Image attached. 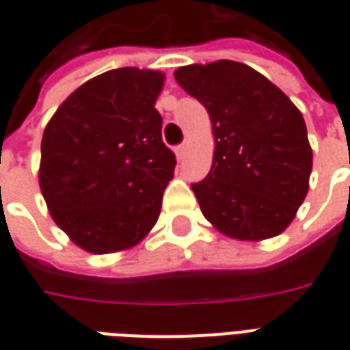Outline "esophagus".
I'll return each instance as SVG.
<instances>
[{"label":"esophagus","instance_id":"34e87169","mask_svg":"<svg viewBox=\"0 0 350 350\" xmlns=\"http://www.w3.org/2000/svg\"><path fill=\"white\" fill-rule=\"evenodd\" d=\"M185 152H187V144H185V142H183V144H180V146H176V148H174L176 157H178L180 161L185 157Z\"/></svg>","mask_w":350,"mask_h":350}]
</instances>
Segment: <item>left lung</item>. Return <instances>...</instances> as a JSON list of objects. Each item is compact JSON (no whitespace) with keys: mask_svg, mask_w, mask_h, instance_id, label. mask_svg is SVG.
<instances>
[{"mask_svg":"<svg viewBox=\"0 0 350 350\" xmlns=\"http://www.w3.org/2000/svg\"><path fill=\"white\" fill-rule=\"evenodd\" d=\"M174 79L212 120V168L191 185L206 219L236 240L281 234L308 195L313 165L300 110L264 75L238 62L187 65Z\"/></svg>","mask_w":350,"mask_h":350,"instance_id":"1","label":"left lung"}]
</instances>
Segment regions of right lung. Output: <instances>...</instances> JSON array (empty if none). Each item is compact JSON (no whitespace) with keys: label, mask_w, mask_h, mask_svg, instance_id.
Instances as JSON below:
<instances>
[{"label":"right lung","mask_w":350,"mask_h":350,"mask_svg":"<svg viewBox=\"0 0 350 350\" xmlns=\"http://www.w3.org/2000/svg\"><path fill=\"white\" fill-rule=\"evenodd\" d=\"M163 82L165 75L152 69L103 72L75 90L44 129L42 197L82 250H129L157 223L176 167L155 108Z\"/></svg>","instance_id":"right-lung-1"}]
</instances>
